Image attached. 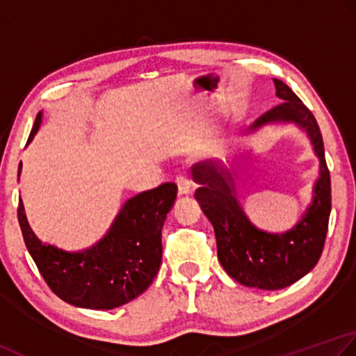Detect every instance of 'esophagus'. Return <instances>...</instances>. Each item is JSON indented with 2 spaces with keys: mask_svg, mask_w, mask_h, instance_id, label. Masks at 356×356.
<instances>
[{
  "mask_svg": "<svg viewBox=\"0 0 356 356\" xmlns=\"http://www.w3.org/2000/svg\"><path fill=\"white\" fill-rule=\"evenodd\" d=\"M175 183L178 186V191L181 195H188L192 192V181L187 175H178Z\"/></svg>",
  "mask_w": 356,
  "mask_h": 356,
  "instance_id": "esophagus-1",
  "label": "esophagus"
}]
</instances>
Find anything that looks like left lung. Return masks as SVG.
<instances>
[{"instance_id":"1","label":"left lung","mask_w":356,"mask_h":356,"mask_svg":"<svg viewBox=\"0 0 356 356\" xmlns=\"http://www.w3.org/2000/svg\"><path fill=\"white\" fill-rule=\"evenodd\" d=\"M281 104L253 122L249 132L270 122H293L307 134L320 159V178L314 200L296 226L284 234H269L253 226L236 198L234 177L218 161H202L192 168L200 187L195 198L212 222L218 259L239 284L263 290H280L307 275L320 259L332 209L330 173L325 164L323 136L318 122L292 89L273 78Z\"/></svg>"}]
</instances>
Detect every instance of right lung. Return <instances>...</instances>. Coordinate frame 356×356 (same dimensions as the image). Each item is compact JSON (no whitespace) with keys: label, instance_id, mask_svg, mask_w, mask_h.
<instances>
[{"label":"right lung","instance_id":"1","mask_svg":"<svg viewBox=\"0 0 356 356\" xmlns=\"http://www.w3.org/2000/svg\"><path fill=\"white\" fill-rule=\"evenodd\" d=\"M36 115L27 144L38 132ZM21 163L18 168V178ZM178 187L165 183L126 201L107 235L90 249L67 252L41 243L29 226L23 201L18 221L26 248L55 295L72 306L108 310L135 300L146 290L161 266V229L173 207Z\"/></svg>","mask_w":356,"mask_h":356}]
</instances>
